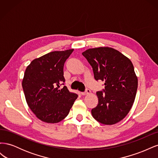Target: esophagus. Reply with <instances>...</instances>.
<instances>
[{"label":"esophagus","instance_id":"34e87169","mask_svg":"<svg viewBox=\"0 0 158 158\" xmlns=\"http://www.w3.org/2000/svg\"><path fill=\"white\" fill-rule=\"evenodd\" d=\"M90 92H91V91L89 89H85V91L84 92H82L81 93V94L82 95H88V94H90Z\"/></svg>","mask_w":158,"mask_h":158}]
</instances>
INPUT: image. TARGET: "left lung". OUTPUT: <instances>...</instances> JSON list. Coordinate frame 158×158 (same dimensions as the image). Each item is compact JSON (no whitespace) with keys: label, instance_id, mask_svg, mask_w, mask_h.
<instances>
[{"label":"left lung","instance_id":"obj_1","mask_svg":"<svg viewBox=\"0 0 158 158\" xmlns=\"http://www.w3.org/2000/svg\"><path fill=\"white\" fill-rule=\"evenodd\" d=\"M92 66L96 80L105 82L97 92L98 104L92 114L103 125H114L125 118L135 102L138 78L131 60L111 47L89 49L82 52Z\"/></svg>","mask_w":158,"mask_h":158}]
</instances>
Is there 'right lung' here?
Here are the masks:
<instances>
[{"label": "right lung", "instance_id": "obj_1", "mask_svg": "<svg viewBox=\"0 0 158 158\" xmlns=\"http://www.w3.org/2000/svg\"><path fill=\"white\" fill-rule=\"evenodd\" d=\"M74 49L52 51L33 60L22 80L26 102L40 120L56 123L68 115L78 95L64 86L63 67Z\"/></svg>", "mask_w": 158, "mask_h": 158}]
</instances>
